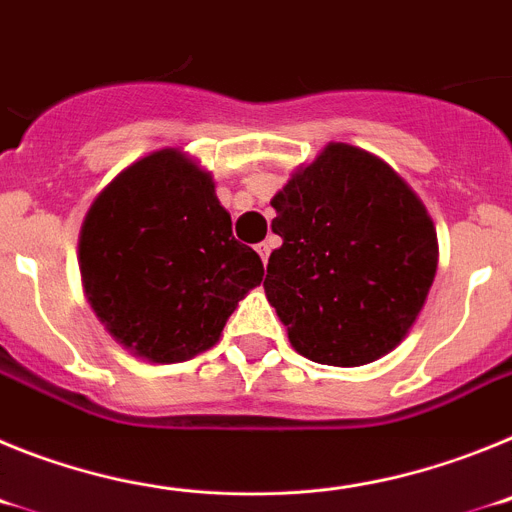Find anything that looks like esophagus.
<instances>
[{
  "instance_id": "obj_1",
  "label": "esophagus",
  "mask_w": 512,
  "mask_h": 512,
  "mask_svg": "<svg viewBox=\"0 0 512 512\" xmlns=\"http://www.w3.org/2000/svg\"><path fill=\"white\" fill-rule=\"evenodd\" d=\"M256 251H259V256H261V261H269V253H271V241H264V243H259V246H256Z\"/></svg>"
}]
</instances>
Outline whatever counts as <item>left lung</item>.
Listing matches in <instances>:
<instances>
[{"label": "left lung", "mask_w": 512, "mask_h": 512, "mask_svg": "<svg viewBox=\"0 0 512 512\" xmlns=\"http://www.w3.org/2000/svg\"><path fill=\"white\" fill-rule=\"evenodd\" d=\"M271 207L282 246L264 289L297 354L361 366L400 346L438 269L436 228L408 182L364 148L328 143Z\"/></svg>", "instance_id": "obj_1"}]
</instances>
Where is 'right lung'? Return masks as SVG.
I'll return each mask as SVG.
<instances>
[{"mask_svg": "<svg viewBox=\"0 0 512 512\" xmlns=\"http://www.w3.org/2000/svg\"><path fill=\"white\" fill-rule=\"evenodd\" d=\"M79 269L104 330L153 364L215 346L264 279L259 253L233 238L212 174L179 148L138 158L94 197Z\"/></svg>", "mask_w": 512, "mask_h": 512, "instance_id": "right-lung-1", "label": "right lung"}]
</instances>
